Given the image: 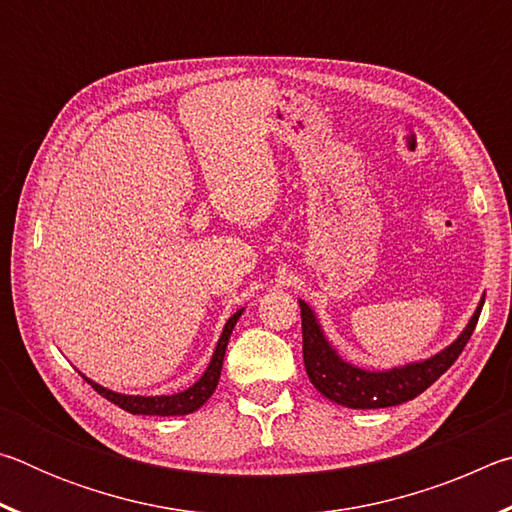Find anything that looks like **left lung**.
I'll list each match as a JSON object with an SVG mask.
<instances>
[{
	"instance_id": "obj_1",
	"label": "left lung",
	"mask_w": 512,
	"mask_h": 512,
	"mask_svg": "<svg viewBox=\"0 0 512 512\" xmlns=\"http://www.w3.org/2000/svg\"><path fill=\"white\" fill-rule=\"evenodd\" d=\"M483 302L476 307L470 325L463 334L436 357L427 361L411 363L404 368H393L386 372H370L354 368L345 363L325 341L323 332L316 323L314 311L300 300V318H302V359H305L307 375L320 395L336 404L348 406V409H386L409 402L413 397L427 391V388L440 375L452 368V363L461 357L463 348L470 341L476 323H479Z\"/></svg>"
}]
</instances>
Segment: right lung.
I'll list each match as a JSON object with an SVG mask.
<instances>
[{
	"mask_svg": "<svg viewBox=\"0 0 512 512\" xmlns=\"http://www.w3.org/2000/svg\"><path fill=\"white\" fill-rule=\"evenodd\" d=\"M239 309L235 316H232L228 323L223 327V334L219 343H216V350H214V357L210 361V366H207L205 375L196 381L192 388H187V391L178 393V395H160V397H137V395H119V393H112L108 388H103L99 384H94L90 381L94 391H97L101 397H106L108 402L117 404L119 409H124L133 415H185V413H192L196 409H201V406L210 400V395L214 393L216 384H219V377H221V368H223V357H225V348H228V341H230V334L232 329H235L237 320L241 316Z\"/></svg>",
	"mask_w": 512,
	"mask_h": 512,
	"instance_id": "right-lung-1",
	"label": "right lung"
}]
</instances>
